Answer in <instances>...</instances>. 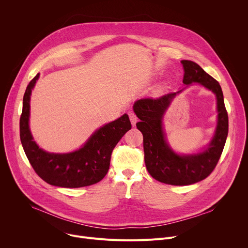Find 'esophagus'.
<instances>
[{
  "label": "esophagus",
  "mask_w": 248,
  "mask_h": 248,
  "mask_svg": "<svg viewBox=\"0 0 248 248\" xmlns=\"http://www.w3.org/2000/svg\"><path fill=\"white\" fill-rule=\"evenodd\" d=\"M128 116H129V120H130V122H131V124L132 125H135V124H136V122H137V117H136V115L134 114V113H129L128 114Z\"/></svg>",
  "instance_id": "esophagus-1"
}]
</instances>
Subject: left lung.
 <instances>
[{
	"instance_id": "obj_1",
	"label": "left lung",
	"mask_w": 248,
	"mask_h": 248,
	"mask_svg": "<svg viewBox=\"0 0 248 248\" xmlns=\"http://www.w3.org/2000/svg\"><path fill=\"white\" fill-rule=\"evenodd\" d=\"M182 63L185 69L184 84L199 83L217 97V127L213 139L204 151L179 155L167 142L163 130V116L174 96L183 90L157 98L139 99L133 105V111L140 120L136 126L143 135L146 169L156 181L171 186H188L206 179L218 164L229 131V118L219 82L196 62L183 60Z\"/></svg>"
}]
</instances>
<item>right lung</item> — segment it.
<instances>
[{
  "mask_svg": "<svg viewBox=\"0 0 248 248\" xmlns=\"http://www.w3.org/2000/svg\"><path fill=\"white\" fill-rule=\"evenodd\" d=\"M38 78L39 74L26 87L19 121L20 141L29 163L35 172L51 186L77 188L99 183L109 170L115 146L131 128L128 116L124 114L97 129L77 151L64 154L46 152L33 140L29 129L30 95Z\"/></svg>",
  "mask_w": 248,
  "mask_h": 248,
  "instance_id": "right-lung-1",
  "label": "right lung"
}]
</instances>
